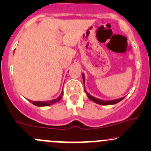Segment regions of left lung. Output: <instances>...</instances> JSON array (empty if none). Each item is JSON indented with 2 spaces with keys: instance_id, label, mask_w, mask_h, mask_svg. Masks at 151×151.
<instances>
[{
  "instance_id": "8db88e82",
  "label": "left lung",
  "mask_w": 151,
  "mask_h": 151,
  "mask_svg": "<svg viewBox=\"0 0 151 151\" xmlns=\"http://www.w3.org/2000/svg\"><path fill=\"white\" fill-rule=\"evenodd\" d=\"M82 78H83L84 84V81H85V78H84V74H82ZM84 90H85V89H84ZM85 92H86V94H87V97H88L91 100H92V101H93V102H96V103L100 104V105H114V104L117 103V102H120V101H121L122 100H123V99H124V97H122V98L118 99V100H110V101H103V100H99V99H97V98H95V97H92V96H91L90 94L87 93V91H86V90H85Z\"/></svg>"
}]
</instances>
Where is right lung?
Masks as SVG:
<instances>
[{
  "label": "right lung",
  "instance_id": "add662e5",
  "mask_svg": "<svg viewBox=\"0 0 151 151\" xmlns=\"http://www.w3.org/2000/svg\"><path fill=\"white\" fill-rule=\"evenodd\" d=\"M62 94H63V92H62V94H61V95L59 96V97H58V98L55 99V100H50V101H47V102H41V101H38V102H35V101H31V100H30V102H31L32 104H34V105L39 106V107H44V106H49V105H52V104L56 103V102H59V101H60L61 99H62Z\"/></svg>",
  "mask_w": 151,
  "mask_h": 151
}]
</instances>
